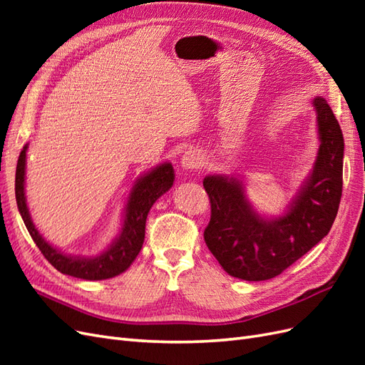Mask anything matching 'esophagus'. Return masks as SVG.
Returning <instances> with one entry per match:
<instances>
[{"instance_id":"esophagus-1","label":"esophagus","mask_w":365,"mask_h":365,"mask_svg":"<svg viewBox=\"0 0 365 365\" xmlns=\"http://www.w3.org/2000/svg\"><path fill=\"white\" fill-rule=\"evenodd\" d=\"M181 165L184 169H189V170H193V169H200L202 163H201V155L200 152L195 150V149H190L187 150L182 158H181Z\"/></svg>"}]
</instances>
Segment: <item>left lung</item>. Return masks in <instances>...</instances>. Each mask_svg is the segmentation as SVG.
<instances>
[{
	"label": "left lung",
	"instance_id": "8db88e82",
	"mask_svg": "<svg viewBox=\"0 0 365 365\" xmlns=\"http://www.w3.org/2000/svg\"><path fill=\"white\" fill-rule=\"evenodd\" d=\"M319 148L314 170L279 217H263L233 176L208 175L204 189L212 216L204 240L233 277L260 282L275 277L314 248L332 228L342 193L344 138L323 97L314 98Z\"/></svg>",
	"mask_w": 365,
	"mask_h": 365
}]
</instances>
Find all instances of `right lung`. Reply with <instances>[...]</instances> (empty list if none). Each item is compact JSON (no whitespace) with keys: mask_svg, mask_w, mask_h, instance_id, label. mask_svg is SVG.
Listing matches in <instances>:
<instances>
[{"mask_svg":"<svg viewBox=\"0 0 365 365\" xmlns=\"http://www.w3.org/2000/svg\"><path fill=\"white\" fill-rule=\"evenodd\" d=\"M29 145H26L19 153L16 164V176H15V196L18 210L23 217L24 224L29 230L31 239L35 240L36 247L43 254L54 268L62 274L71 275V277L83 279V280H105L115 277V275L125 272L130 263L135 260L138 252L145 242V228L149 210L161 195L168 192L173 185L175 173L170 163H164L157 165L155 169L141 175L132 187L130 195L125 207V219L120 235L113 240L103 252L93 257L71 256L65 254L50 245L43 239L35 224L30 217L24 182H26V152Z\"/></svg>","mask_w":365,"mask_h":365,"instance_id":"obj_1","label":"right lung"}]
</instances>
